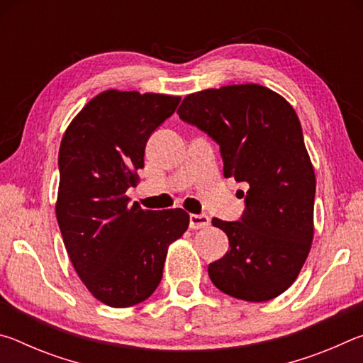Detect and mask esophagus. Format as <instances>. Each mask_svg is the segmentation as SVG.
Segmentation results:
<instances>
[{
    "mask_svg": "<svg viewBox=\"0 0 363 363\" xmlns=\"http://www.w3.org/2000/svg\"><path fill=\"white\" fill-rule=\"evenodd\" d=\"M190 229H205L210 225V218L206 214H190L189 216Z\"/></svg>",
    "mask_w": 363,
    "mask_h": 363,
    "instance_id": "34e87169",
    "label": "esophagus"
}]
</instances>
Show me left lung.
Instances as JSON below:
<instances>
[{
	"mask_svg": "<svg viewBox=\"0 0 363 363\" xmlns=\"http://www.w3.org/2000/svg\"><path fill=\"white\" fill-rule=\"evenodd\" d=\"M177 113L216 140L225 177L248 184L242 218L211 220L230 250L208 275L232 298H277L296 280L314 238L315 174L296 112L272 89L248 83L189 94Z\"/></svg>",
	"mask_w": 363,
	"mask_h": 363,
	"instance_id": "left-lung-1",
	"label": "left lung"
}]
</instances>
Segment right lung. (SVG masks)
<instances>
[{"label": "right lung", "instance_id": "add662e5", "mask_svg": "<svg viewBox=\"0 0 363 363\" xmlns=\"http://www.w3.org/2000/svg\"><path fill=\"white\" fill-rule=\"evenodd\" d=\"M179 102L167 94L104 91L60 143L59 229L78 277L110 307L139 304L157 290L168 247L189 227L181 208L143 210L126 196L144 168L150 134Z\"/></svg>", "mask_w": 363, "mask_h": 363}]
</instances>
